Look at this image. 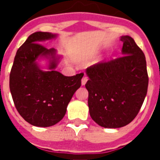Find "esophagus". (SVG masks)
<instances>
[{
  "label": "esophagus",
  "mask_w": 160,
  "mask_h": 160,
  "mask_svg": "<svg viewBox=\"0 0 160 160\" xmlns=\"http://www.w3.org/2000/svg\"><path fill=\"white\" fill-rule=\"evenodd\" d=\"M87 80H88V78H87V76H84V77L82 78V86H84V85L87 83Z\"/></svg>",
  "instance_id": "34e87169"
}]
</instances>
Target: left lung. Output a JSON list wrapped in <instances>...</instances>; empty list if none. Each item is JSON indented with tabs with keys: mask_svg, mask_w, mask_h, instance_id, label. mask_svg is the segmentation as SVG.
<instances>
[{
	"mask_svg": "<svg viewBox=\"0 0 160 160\" xmlns=\"http://www.w3.org/2000/svg\"><path fill=\"white\" fill-rule=\"evenodd\" d=\"M123 56L90 66L89 80L90 117L105 128H119L136 117L148 92L146 58L131 37L122 36Z\"/></svg>",
	"mask_w": 160,
	"mask_h": 160,
	"instance_id": "8db88e82",
	"label": "left lung"
}]
</instances>
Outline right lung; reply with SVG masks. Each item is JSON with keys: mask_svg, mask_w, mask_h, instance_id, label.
<instances>
[{"mask_svg": "<svg viewBox=\"0 0 160 160\" xmlns=\"http://www.w3.org/2000/svg\"><path fill=\"white\" fill-rule=\"evenodd\" d=\"M57 34L36 32L17 51L9 75V88L18 113L31 125L47 128L62 119L73 94L81 87L84 73L67 77L56 71L61 56L42 42ZM47 59L48 71H42L37 60Z\"/></svg>", "mask_w": 160, "mask_h": 160, "instance_id": "right-lung-1", "label": "right lung"}]
</instances>
